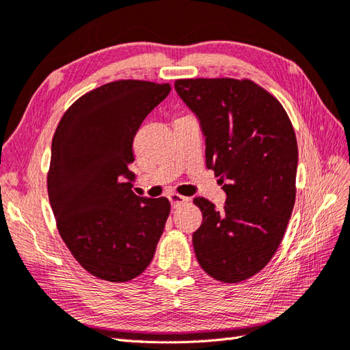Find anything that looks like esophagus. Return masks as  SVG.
I'll use <instances>...</instances> for the list:
<instances>
[{
  "instance_id": "esophagus-1",
  "label": "esophagus",
  "mask_w": 350,
  "mask_h": 350,
  "mask_svg": "<svg viewBox=\"0 0 350 350\" xmlns=\"http://www.w3.org/2000/svg\"><path fill=\"white\" fill-rule=\"evenodd\" d=\"M169 202H170V205H172V208H180L181 205L187 204L189 198H184L181 195H178V193H170V195H169Z\"/></svg>"
}]
</instances>
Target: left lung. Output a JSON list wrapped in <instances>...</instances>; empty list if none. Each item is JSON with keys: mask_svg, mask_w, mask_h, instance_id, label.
<instances>
[{"mask_svg": "<svg viewBox=\"0 0 350 350\" xmlns=\"http://www.w3.org/2000/svg\"><path fill=\"white\" fill-rule=\"evenodd\" d=\"M175 90L200 120L206 167L226 191L221 211L205 198L193 234L199 265L223 283L258 274L273 258L297 196L298 145L278 100L250 79H178Z\"/></svg>", "mask_w": 350, "mask_h": 350, "instance_id": "left-lung-1", "label": "left lung"}]
</instances>
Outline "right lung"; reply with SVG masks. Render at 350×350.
I'll return each mask as SVG.
<instances>
[{
  "instance_id": "right-lung-1",
  "label": "right lung",
  "mask_w": 350,
  "mask_h": 350,
  "mask_svg": "<svg viewBox=\"0 0 350 350\" xmlns=\"http://www.w3.org/2000/svg\"><path fill=\"white\" fill-rule=\"evenodd\" d=\"M170 83L121 79L79 97L52 139L48 193L73 258L100 280H133L150 265L170 213L135 195L133 139ZM129 179V183L125 181Z\"/></svg>"
}]
</instances>
